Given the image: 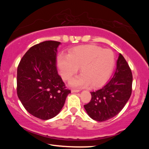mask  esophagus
Returning <instances> with one entry per match:
<instances>
[{"mask_svg": "<svg viewBox=\"0 0 149 149\" xmlns=\"http://www.w3.org/2000/svg\"><path fill=\"white\" fill-rule=\"evenodd\" d=\"M71 91H72V93H78V92H79L80 90H76V89H72L71 90Z\"/></svg>", "mask_w": 149, "mask_h": 149, "instance_id": "obj_1", "label": "esophagus"}]
</instances>
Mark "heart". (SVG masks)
<instances>
[{"instance_id": "1", "label": "heart", "mask_w": 149, "mask_h": 149, "mask_svg": "<svg viewBox=\"0 0 149 149\" xmlns=\"http://www.w3.org/2000/svg\"><path fill=\"white\" fill-rule=\"evenodd\" d=\"M57 63L60 75L64 81H70L77 73L81 75L70 81L75 87L91 84L93 88L102 86L111 75L115 59L111 50L88 45L77 47L70 50L68 55L59 54Z\"/></svg>"}]
</instances>
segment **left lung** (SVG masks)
Returning <instances> with one entry per match:
<instances>
[{"mask_svg": "<svg viewBox=\"0 0 149 149\" xmlns=\"http://www.w3.org/2000/svg\"><path fill=\"white\" fill-rule=\"evenodd\" d=\"M132 83L131 68L119 54L111 79L101 89L90 92V102L84 106L88 115L98 122L106 121L118 115L131 97Z\"/></svg>", "mask_w": 149, "mask_h": 149, "instance_id": "left-lung-1", "label": "left lung"}]
</instances>
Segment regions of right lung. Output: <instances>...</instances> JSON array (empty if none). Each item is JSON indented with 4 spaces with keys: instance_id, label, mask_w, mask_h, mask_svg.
Instances as JSON below:
<instances>
[{
    "instance_id": "right-lung-1",
    "label": "right lung",
    "mask_w": 149,
    "mask_h": 149,
    "mask_svg": "<svg viewBox=\"0 0 149 149\" xmlns=\"http://www.w3.org/2000/svg\"><path fill=\"white\" fill-rule=\"evenodd\" d=\"M60 44L56 41L36 44L27 50L18 66V97L28 112L42 120L58 115L71 92L56 68Z\"/></svg>"
}]
</instances>
